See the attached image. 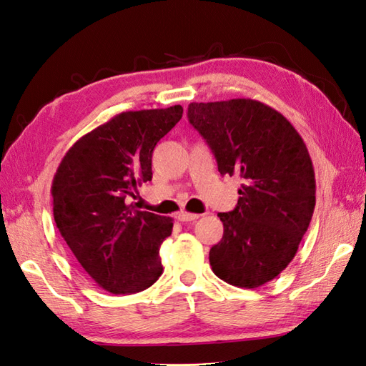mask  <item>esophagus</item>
Masks as SVG:
<instances>
[{"label": "esophagus", "instance_id": "1", "mask_svg": "<svg viewBox=\"0 0 366 366\" xmlns=\"http://www.w3.org/2000/svg\"><path fill=\"white\" fill-rule=\"evenodd\" d=\"M178 221L182 222H189V221H196V219L200 217V214H194V213H188V211H180V213L177 214Z\"/></svg>", "mask_w": 366, "mask_h": 366}]
</instances>
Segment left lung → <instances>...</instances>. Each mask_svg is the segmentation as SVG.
Returning <instances> with one entry per match:
<instances>
[{
    "instance_id": "left-lung-1",
    "label": "left lung",
    "mask_w": 366,
    "mask_h": 366,
    "mask_svg": "<svg viewBox=\"0 0 366 366\" xmlns=\"http://www.w3.org/2000/svg\"><path fill=\"white\" fill-rule=\"evenodd\" d=\"M188 119L209 145L221 175H239L238 205L219 213L222 239L211 269L239 288H258L295 258L310 225L316 182L296 128L279 111L250 99L191 103Z\"/></svg>"
}]
</instances>
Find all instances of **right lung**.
Instances as JSON below:
<instances>
[{
  "label": "right lung",
  "mask_w": 366,
  "mask_h": 366,
  "mask_svg": "<svg viewBox=\"0 0 366 366\" xmlns=\"http://www.w3.org/2000/svg\"><path fill=\"white\" fill-rule=\"evenodd\" d=\"M182 116L180 104L120 112L79 137L54 174L56 227L81 267L112 295L139 293L162 274L159 246L172 219L128 202L152 180L153 149Z\"/></svg>",
  "instance_id": "obj_1"
}]
</instances>
